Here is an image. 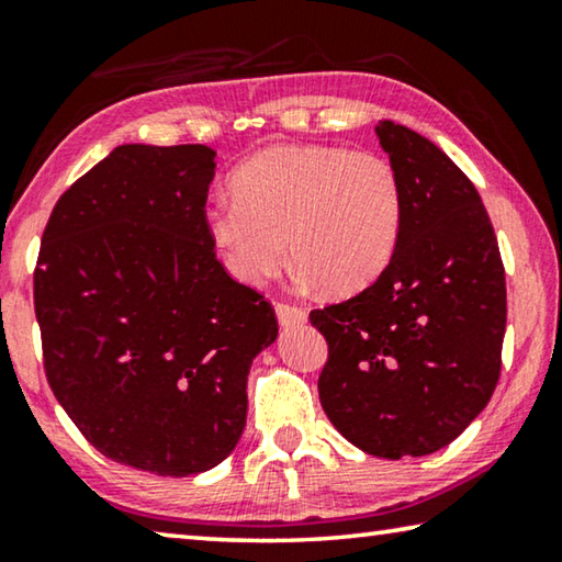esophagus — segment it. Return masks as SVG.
<instances>
[{"mask_svg":"<svg viewBox=\"0 0 562 562\" xmlns=\"http://www.w3.org/2000/svg\"><path fill=\"white\" fill-rule=\"evenodd\" d=\"M274 315H278V323L282 327H292V325H302L307 319V313L297 305H288V302H278L274 305Z\"/></svg>","mask_w":562,"mask_h":562,"instance_id":"esophagus-1","label":"esophagus"}]
</instances>
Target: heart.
<instances>
[{
	"mask_svg": "<svg viewBox=\"0 0 562 562\" xmlns=\"http://www.w3.org/2000/svg\"><path fill=\"white\" fill-rule=\"evenodd\" d=\"M233 192L207 204L204 227L243 284L270 278L292 249L307 280L350 295L385 272L403 235V182L378 153L267 147L235 169Z\"/></svg>",
	"mask_w": 562,
	"mask_h": 562,
	"instance_id": "heart-1",
	"label": "heart"
}]
</instances>
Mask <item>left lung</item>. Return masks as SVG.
<instances>
[{
	"label": "left lung",
	"instance_id": "1",
	"mask_svg": "<svg viewBox=\"0 0 562 562\" xmlns=\"http://www.w3.org/2000/svg\"><path fill=\"white\" fill-rule=\"evenodd\" d=\"M375 132L403 182V235L370 288L310 313L327 340L317 390L355 448L420 458L456 440L493 397L505 270L465 172L403 124L382 120Z\"/></svg>",
	"mask_w": 562,
	"mask_h": 562
}]
</instances>
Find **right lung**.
I'll return each instance as SVG.
<instances>
[{
  "instance_id": "add662e5",
  "label": "right lung",
  "mask_w": 562,
  "mask_h": 562,
  "mask_svg": "<svg viewBox=\"0 0 562 562\" xmlns=\"http://www.w3.org/2000/svg\"><path fill=\"white\" fill-rule=\"evenodd\" d=\"M204 145H122L44 227L34 313L49 387L114 462L198 475L243 438L249 364L278 337L260 292L229 278L204 227Z\"/></svg>"
}]
</instances>
